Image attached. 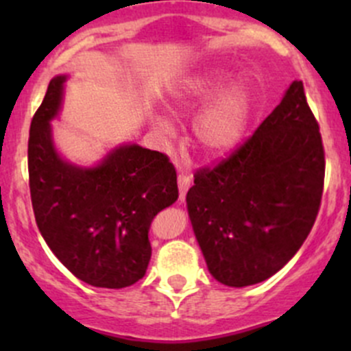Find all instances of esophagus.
Returning <instances> with one entry per match:
<instances>
[{"label":"esophagus","mask_w":351,"mask_h":351,"mask_svg":"<svg viewBox=\"0 0 351 351\" xmlns=\"http://www.w3.org/2000/svg\"><path fill=\"white\" fill-rule=\"evenodd\" d=\"M192 186V178H190L189 175H185V173H180L178 175V189H180V200H183L186 195V192H189V189Z\"/></svg>","instance_id":"obj_1"}]
</instances>
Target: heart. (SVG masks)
Segmentation results:
<instances>
[{
  "mask_svg": "<svg viewBox=\"0 0 351 351\" xmlns=\"http://www.w3.org/2000/svg\"><path fill=\"white\" fill-rule=\"evenodd\" d=\"M224 83L226 71H208L176 91L169 101V110L180 117L202 108L193 122V137L197 146L208 156H224L234 149L251 119L253 98L250 86L243 81L228 86ZM149 122L161 137L175 134L171 120L162 113H151Z\"/></svg>",
  "mask_w": 351,
  "mask_h": 351,
  "instance_id": "1",
  "label": "heart"
}]
</instances>
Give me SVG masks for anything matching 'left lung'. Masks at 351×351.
<instances>
[{"mask_svg": "<svg viewBox=\"0 0 351 351\" xmlns=\"http://www.w3.org/2000/svg\"><path fill=\"white\" fill-rule=\"evenodd\" d=\"M324 185L319 125L302 81L253 136L215 168L197 171L190 221L212 277L260 284L289 263L313 229Z\"/></svg>", "mask_w": 351, "mask_h": 351, "instance_id": "8db88e82", "label": "left lung"}]
</instances>
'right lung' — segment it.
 Listing matches in <instances>:
<instances>
[{"mask_svg": "<svg viewBox=\"0 0 351 351\" xmlns=\"http://www.w3.org/2000/svg\"><path fill=\"white\" fill-rule=\"evenodd\" d=\"M67 76L52 77L28 137L35 222L58 260L80 280L123 289L146 275L151 222L178 198L168 156L122 144L84 168L61 158L51 120L62 107Z\"/></svg>", "mask_w": 351, "mask_h": 351, "instance_id": "obj_1", "label": "right lung"}]
</instances>
